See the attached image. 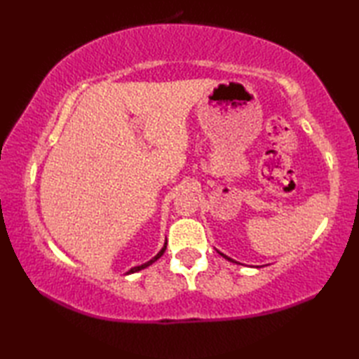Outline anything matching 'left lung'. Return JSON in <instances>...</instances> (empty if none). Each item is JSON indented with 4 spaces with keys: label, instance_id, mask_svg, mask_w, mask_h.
Wrapping results in <instances>:
<instances>
[{
    "label": "left lung",
    "instance_id": "1",
    "mask_svg": "<svg viewBox=\"0 0 359 359\" xmlns=\"http://www.w3.org/2000/svg\"><path fill=\"white\" fill-rule=\"evenodd\" d=\"M220 256H224L225 259H228V261H231V262H236V261H233V259H230V257H228V256H225L224 253H220Z\"/></svg>",
    "mask_w": 359,
    "mask_h": 359
}]
</instances>
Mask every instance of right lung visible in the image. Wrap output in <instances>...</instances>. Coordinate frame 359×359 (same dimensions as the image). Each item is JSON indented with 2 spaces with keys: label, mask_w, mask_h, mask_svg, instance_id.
Returning <instances> with one entry per match:
<instances>
[{
  "label": "right lung",
  "mask_w": 359,
  "mask_h": 359,
  "mask_svg": "<svg viewBox=\"0 0 359 359\" xmlns=\"http://www.w3.org/2000/svg\"><path fill=\"white\" fill-rule=\"evenodd\" d=\"M165 250H166V242H165V245H163V248H162V250H160V251H158V253H157V255H156L154 257H152V259H151V261H148L147 264H142V265H139V266H134V269H131V270H129V271H128V274H129V273H137V271H140V270H143V269H147V266H149L151 264H154V262L157 261V259H158V257H162V255L165 253Z\"/></svg>",
  "instance_id": "add662e5"
}]
</instances>
